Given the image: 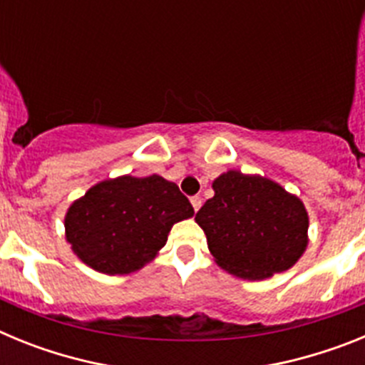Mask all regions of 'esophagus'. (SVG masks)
I'll use <instances>...</instances> for the list:
<instances>
[{
    "label": "esophagus",
    "mask_w": 365,
    "mask_h": 365,
    "mask_svg": "<svg viewBox=\"0 0 365 365\" xmlns=\"http://www.w3.org/2000/svg\"><path fill=\"white\" fill-rule=\"evenodd\" d=\"M190 202H192V206H193V210H195V212H197L199 210V208H201V197H197V195H195V197H192V199H190Z\"/></svg>",
    "instance_id": "obj_1"
}]
</instances>
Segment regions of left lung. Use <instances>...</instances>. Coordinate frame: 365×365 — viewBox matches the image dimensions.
Masks as SVG:
<instances>
[{
	"instance_id": "left-lung-1",
	"label": "left lung",
	"mask_w": 365,
	"mask_h": 365,
	"mask_svg": "<svg viewBox=\"0 0 365 365\" xmlns=\"http://www.w3.org/2000/svg\"><path fill=\"white\" fill-rule=\"evenodd\" d=\"M214 197L195 214L221 269L243 279H265L289 270L307 248L309 215L303 202L261 175L237 170L214 180Z\"/></svg>"
}]
</instances>
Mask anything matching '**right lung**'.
I'll return each instance as SVG.
<instances>
[{
  "mask_svg": "<svg viewBox=\"0 0 365 365\" xmlns=\"http://www.w3.org/2000/svg\"><path fill=\"white\" fill-rule=\"evenodd\" d=\"M192 215L175 182L160 175H122L102 180L69 206L66 237L91 269L130 274L157 256L175 222Z\"/></svg>",
  "mask_w": 365,
  "mask_h": 365,
  "instance_id": "1",
  "label": "right lung"
}]
</instances>
